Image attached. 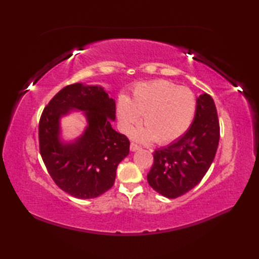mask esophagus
<instances>
[{"mask_svg":"<svg viewBox=\"0 0 259 259\" xmlns=\"http://www.w3.org/2000/svg\"><path fill=\"white\" fill-rule=\"evenodd\" d=\"M139 149H140V147L138 145H136V144H134V142H131V144H130V150L131 151H137Z\"/></svg>","mask_w":259,"mask_h":259,"instance_id":"esophagus-1","label":"esophagus"}]
</instances>
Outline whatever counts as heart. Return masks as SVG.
Segmentation results:
<instances>
[{
    "label": "heart",
    "mask_w": 259,
    "mask_h": 259,
    "mask_svg": "<svg viewBox=\"0 0 259 259\" xmlns=\"http://www.w3.org/2000/svg\"><path fill=\"white\" fill-rule=\"evenodd\" d=\"M196 98L189 89L171 82L156 80L135 87L128 99L120 97L117 117L123 133L130 134L140 122L145 128L135 131L134 138L141 142L155 139L169 144L189 128L196 113Z\"/></svg>",
    "instance_id": "b5f03b06"
}]
</instances>
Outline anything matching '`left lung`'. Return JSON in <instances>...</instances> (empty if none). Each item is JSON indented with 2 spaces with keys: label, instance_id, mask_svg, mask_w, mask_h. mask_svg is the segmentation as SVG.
Segmentation results:
<instances>
[{
  "label": "left lung",
  "instance_id": "obj_1",
  "mask_svg": "<svg viewBox=\"0 0 259 259\" xmlns=\"http://www.w3.org/2000/svg\"><path fill=\"white\" fill-rule=\"evenodd\" d=\"M219 142V121L212 98H197L194 121L184 136L153 152L147 175L152 189L167 198L185 195L200 183L211 166Z\"/></svg>",
  "mask_w": 259,
  "mask_h": 259
}]
</instances>
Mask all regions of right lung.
I'll use <instances>...</instances> for the list:
<instances>
[{
	"label": "right lung",
	"mask_w": 259,
	"mask_h": 259,
	"mask_svg": "<svg viewBox=\"0 0 259 259\" xmlns=\"http://www.w3.org/2000/svg\"><path fill=\"white\" fill-rule=\"evenodd\" d=\"M72 109L84 111L88 125L71 143L59 138V120ZM115 101L101 85L64 87L45 108L38 122L40 153L51 178L80 199L96 198L114 184L118 164L129 155V139L111 125Z\"/></svg>",
	"instance_id": "right-lung-1"
}]
</instances>
